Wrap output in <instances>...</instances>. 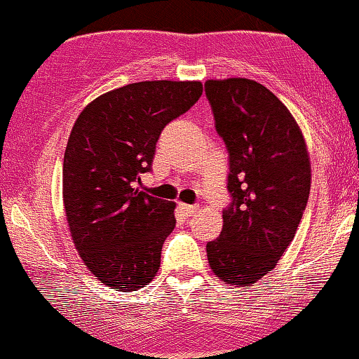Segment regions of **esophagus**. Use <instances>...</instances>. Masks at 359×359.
<instances>
[{
  "label": "esophagus",
  "instance_id": "34e87169",
  "mask_svg": "<svg viewBox=\"0 0 359 359\" xmlns=\"http://www.w3.org/2000/svg\"><path fill=\"white\" fill-rule=\"evenodd\" d=\"M179 208L185 217L194 215V213H197V210H198L197 205H187V203H179Z\"/></svg>",
  "mask_w": 359,
  "mask_h": 359
}]
</instances>
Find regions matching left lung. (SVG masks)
<instances>
[{"label":"left lung","instance_id":"1","mask_svg":"<svg viewBox=\"0 0 359 359\" xmlns=\"http://www.w3.org/2000/svg\"><path fill=\"white\" fill-rule=\"evenodd\" d=\"M205 94L229 151L232 195L219 238L207 243L208 265L224 283L252 287L297 233L310 195V156L297 121L265 86L210 79Z\"/></svg>","mask_w":359,"mask_h":359}]
</instances>
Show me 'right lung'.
<instances>
[{
    "mask_svg": "<svg viewBox=\"0 0 359 359\" xmlns=\"http://www.w3.org/2000/svg\"><path fill=\"white\" fill-rule=\"evenodd\" d=\"M202 96L198 81H142L84 107L62 164V201L72 242L101 283L135 292L156 276L175 203L135 187L152 169L170 121Z\"/></svg>",
    "mask_w": 359,
    "mask_h": 359,
    "instance_id": "add662e5",
    "label": "right lung"
}]
</instances>
